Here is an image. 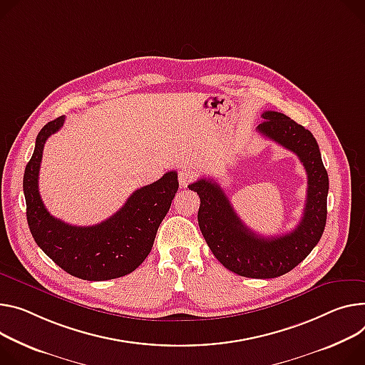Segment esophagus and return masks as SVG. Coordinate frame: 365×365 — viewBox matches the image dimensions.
Instances as JSON below:
<instances>
[{
	"label": "esophagus",
	"instance_id": "obj_1",
	"mask_svg": "<svg viewBox=\"0 0 365 365\" xmlns=\"http://www.w3.org/2000/svg\"><path fill=\"white\" fill-rule=\"evenodd\" d=\"M196 175L192 170H180L179 172V185L180 187H187L193 180H195Z\"/></svg>",
	"mask_w": 365,
	"mask_h": 365
}]
</instances>
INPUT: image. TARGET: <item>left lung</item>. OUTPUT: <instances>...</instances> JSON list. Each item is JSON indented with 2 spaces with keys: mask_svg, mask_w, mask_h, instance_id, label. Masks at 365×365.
<instances>
[{
  "mask_svg": "<svg viewBox=\"0 0 365 365\" xmlns=\"http://www.w3.org/2000/svg\"><path fill=\"white\" fill-rule=\"evenodd\" d=\"M257 132L292 151L307 173L306 207L297 228L278 237H263L247 228L212 179H200L189 189L200 195L197 224L214 256L240 277H281L303 262L319 243L326 225L329 178L313 134L284 113L267 110Z\"/></svg>",
  "mask_w": 365,
  "mask_h": 365,
  "instance_id": "left-lung-1",
  "label": "left lung"
}]
</instances>
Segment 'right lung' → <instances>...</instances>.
<instances>
[{
    "instance_id": "right-lung-1",
    "label": "right lung",
    "mask_w": 365,
    "mask_h": 365,
    "mask_svg": "<svg viewBox=\"0 0 365 365\" xmlns=\"http://www.w3.org/2000/svg\"><path fill=\"white\" fill-rule=\"evenodd\" d=\"M65 118L48 122L38 134L26 165L23 190L26 217L36 245L65 272L87 281H106L135 271L151 252L158 225L170 210L179 182L168 172L157 182L137 189L125 205L101 224L77 227L52 217L39 193V170L46 140Z\"/></svg>"
}]
</instances>
